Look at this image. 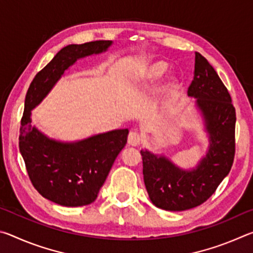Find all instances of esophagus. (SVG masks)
Instances as JSON below:
<instances>
[{"instance_id":"34e87169","label":"esophagus","mask_w":253,"mask_h":253,"mask_svg":"<svg viewBox=\"0 0 253 253\" xmlns=\"http://www.w3.org/2000/svg\"><path fill=\"white\" fill-rule=\"evenodd\" d=\"M140 140H142V135L138 131H130L129 135H128V144L130 146H138Z\"/></svg>"}]
</instances>
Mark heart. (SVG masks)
<instances>
[{
    "mask_svg": "<svg viewBox=\"0 0 253 253\" xmlns=\"http://www.w3.org/2000/svg\"><path fill=\"white\" fill-rule=\"evenodd\" d=\"M168 63L164 62V61H158L153 63V65L149 66L146 70L144 71L143 77L145 79L147 80H153V79H157L160 78L162 75H164L166 70H168ZM176 87V84L172 81L169 84H168V87H166V91H172L173 89Z\"/></svg>",
    "mask_w": 253,
    "mask_h": 253,
    "instance_id": "heart-1",
    "label": "heart"
}]
</instances>
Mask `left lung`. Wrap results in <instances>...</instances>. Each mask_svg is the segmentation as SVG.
<instances>
[{"label": "left lung", "instance_id": "left-lung-1", "mask_svg": "<svg viewBox=\"0 0 253 253\" xmlns=\"http://www.w3.org/2000/svg\"><path fill=\"white\" fill-rule=\"evenodd\" d=\"M187 93L196 98L211 142L198 168L185 172L164 156L140 151L149 199L168 211H184L204 203L229 174L234 161L235 108L216 71L199 52H195L194 78Z\"/></svg>", "mask_w": 253, "mask_h": 253}]
</instances>
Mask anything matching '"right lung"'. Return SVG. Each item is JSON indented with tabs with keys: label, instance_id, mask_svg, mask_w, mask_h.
Returning a JSON list of instances; mask_svg holds the SVG:
<instances>
[{
	"label": "right lung",
	"instance_id": "obj_1",
	"mask_svg": "<svg viewBox=\"0 0 253 253\" xmlns=\"http://www.w3.org/2000/svg\"><path fill=\"white\" fill-rule=\"evenodd\" d=\"M111 41H91L62 48L34 77L21 119L19 147L34 188L63 207H83L97 199L115 160L127 143L128 129L113 130L78 143L46 138L31 125V110L77 59L106 51Z\"/></svg>",
	"mask_w": 253,
	"mask_h": 253
}]
</instances>
